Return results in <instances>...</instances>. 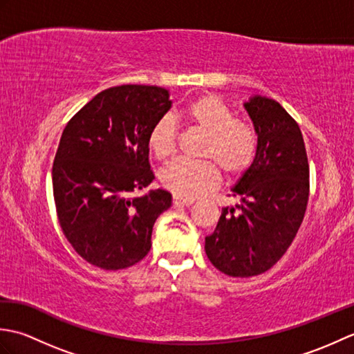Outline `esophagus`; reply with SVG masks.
I'll return each instance as SVG.
<instances>
[{"mask_svg":"<svg viewBox=\"0 0 354 354\" xmlns=\"http://www.w3.org/2000/svg\"><path fill=\"white\" fill-rule=\"evenodd\" d=\"M173 204L175 205H192L193 201L192 199H183V198H178V196H173Z\"/></svg>","mask_w":354,"mask_h":354,"instance_id":"34e87169","label":"esophagus"}]
</instances>
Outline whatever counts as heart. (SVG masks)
I'll return each instance as SVG.
<instances>
[{
	"label": "heart",
	"mask_w": 354,
	"mask_h": 354,
	"mask_svg": "<svg viewBox=\"0 0 354 354\" xmlns=\"http://www.w3.org/2000/svg\"><path fill=\"white\" fill-rule=\"evenodd\" d=\"M184 118L207 133L201 156L207 160H178L160 171V183L178 198L193 199L214 189L219 169L228 178H236L251 167L257 155V132L251 123L236 118L227 103L216 95H202L184 111ZM178 131L175 120L164 115L156 120L147 135V145L158 160H167L176 150Z\"/></svg>",
	"instance_id": "b5f03b06"
}]
</instances>
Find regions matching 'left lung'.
<instances>
[{
  "instance_id": "8db88e82",
  "label": "left lung",
  "mask_w": 354,
  "mask_h": 354,
  "mask_svg": "<svg viewBox=\"0 0 354 354\" xmlns=\"http://www.w3.org/2000/svg\"><path fill=\"white\" fill-rule=\"evenodd\" d=\"M257 132V155L232 189L240 204L223 208L205 237L209 261L230 277H254L280 260L301 227L309 201V161L301 129L280 103H245Z\"/></svg>"
}]
</instances>
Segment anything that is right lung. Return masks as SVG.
I'll list each match as a JSON object with an SVG mask.
<instances>
[{
    "instance_id": "1",
    "label": "right lung",
    "mask_w": 354,
    "mask_h": 354,
    "mask_svg": "<svg viewBox=\"0 0 354 354\" xmlns=\"http://www.w3.org/2000/svg\"><path fill=\"white\" fill-rule=\"evenodd\" d=\"M171 106L160 86L122 85L89 100L66 123L53 162L59 223L82 259L104 270L133 266L152 246L171 194L152 190L147 135Z\"/></svg>"
}]
</instances>
